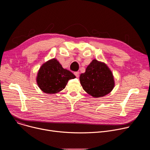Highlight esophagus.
Listing matches in <instances>:
<instances>
[{"label": "esophagus", "instance_id": "1", "mask_svg": "<svg viewBox=\"0 0 150 150\" xmlns=\"http://www.w3.org/2000/svg\"><path fill=\"white\" fill-rule=\"evenodd\" d=\"M74 75L76 76V77L78 78L79 75V72H74Z\"/></svg>", "mask_w": 150, "mask_h": 150}]
</instances>
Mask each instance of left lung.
<instances>
[{"label":"left lung","instance_id":"left-lung-1","mask_svg":"<svg viewBox=\"0 0 150 150\" xmlns=\"http://www.w3.org/2000/svg\"><path fill=\"white\" fill-rule=\"evenodd\" d=\"M83 89L94 97L110 93L115 86L113 74L105 63L94 59L79 77Z\"/></svg>","mask_w":150,"mask_h":150}]
</instances>
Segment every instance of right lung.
Instances as JSON below:
<instances>
[{
  "label": "right lung",
  "instance_id": "1",
  "mask_svg": "<svg viewBox=\"0 0 150 150\" xmlns=\"http://www.w3.org/2000/svg\"><path fill=\"white\" fill-rule=\"evenodd\" d=\"M75 76L69 71L63 69L55 59L44 63L38 71L37 82L40 88L45 93H57L65 88L69 79Z\"/></svg>",
  "mask_w": 150,
  "mask_h": 150
}]
</instances>
